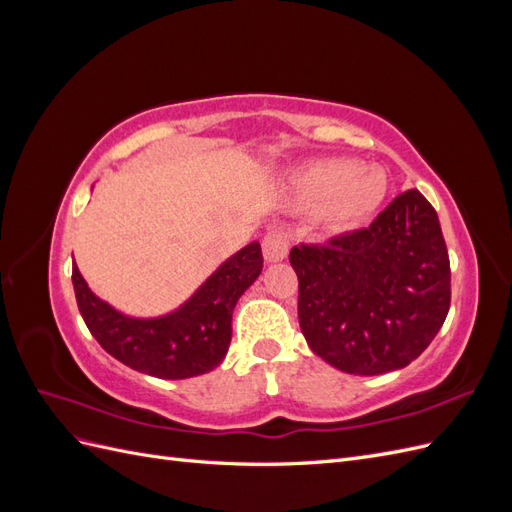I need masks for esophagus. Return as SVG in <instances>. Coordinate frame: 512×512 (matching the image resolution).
<instances>
[{"mask_svg":"<svg viewBox=\"0 0 512 512\" xmlns=\"http://www.w3.org/2000/svg\"><path fill=\"white\" fill-rule=\"evenodd\" d=\"M262 254L269 262H280L288 256V235L282 228L269 230L262 239Z\"/></svg>","mask_w":512,"mask_h":512,"instance_id":"obj_1","label":"esophagus"}]
</instances>
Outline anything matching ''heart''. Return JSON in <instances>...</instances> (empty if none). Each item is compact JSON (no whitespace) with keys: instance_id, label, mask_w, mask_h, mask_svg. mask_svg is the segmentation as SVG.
I'll return each instance as SVG.
<instances>
[{"instance_id":"heart-1","label":"heart","mask_w":512,"mask_h":512,"mask_svg":"<svg viewBox=\"0 0 512 512\" xmlns=\"http://www.w3.org/2000/svg\"><path fill=\"white\" fill-rule=\"evenodd\" d=\"M294 198L303 209L318 207L324 224L352 228L378 209L386 194V175L378 166L350 160H322L294 177Z\"/></svg>"}]
</instances>
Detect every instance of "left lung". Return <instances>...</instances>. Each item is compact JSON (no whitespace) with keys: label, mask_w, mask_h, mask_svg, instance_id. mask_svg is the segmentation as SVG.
Listing matches in <instances>:
<instances>
[{"label":"left lung","mask_w":512,"mask_h":512,"mask_svg":"<svg viewBox=\"0 0 512 512\" xmlns=\"http://www.w3.org/2000/svg\"><path fill=\"white\" fill-rule=\"evenodd\" d=\"M299 324L320 359L346 374L401 369L438 335L451 307V262L438 213L418 190L367 228L290 250Z\"/></svg>","instance_id":"1"}]
</instances>
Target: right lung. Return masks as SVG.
<instances>
[{
    "label": "right lung",
    "instance_id": "add662e5",
    "mask_svg": "<svg viewBox=\"0 0 512 512\" xmlns=\"http://www.w3.org/2000/svg\"><path fill=\"white\" fill-rule=\"evenodd\" d=\"M262 271V250L254 241L228 258L194 297L162 318L119 314L89 290L79 267H72L76 305L98 344L141 374L183 380L207 374L228 352L232 309Z\"/></svg>",
    "mask_w": 512,
    "mask_h": 512
}]
</instances>
